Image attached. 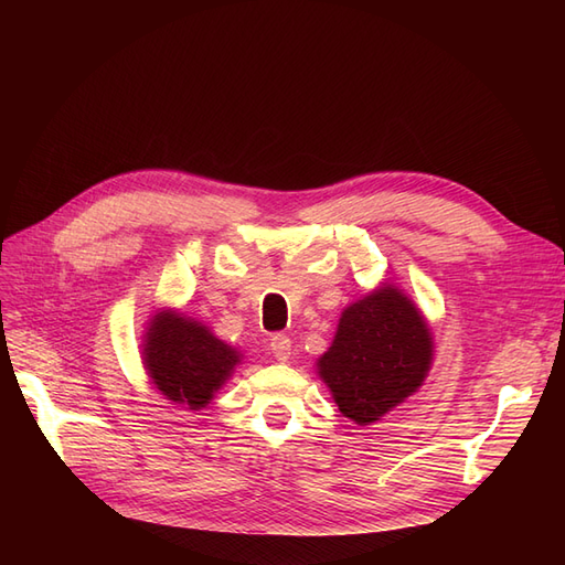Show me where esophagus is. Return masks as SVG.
I'll return each instance as SVG.
<instances>
[{"instance_id": "obj_1", "label": "esophagus", "mask_w": 565, "mask_h": 565, "mask_svg": "<svg viewBox=\"0 0 565 565\" xmlns=\"http://www.w3.org/2000/svg\"><path fill=\"white\" fill-rule=\"evenodd\" d=\"M270 353L276 355V361L287 363L292 358V341H289L287 334H273L270 339Z\"/></svg>"}]
</instances>
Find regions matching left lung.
I'll return each instance as SVG.
<instances>
[{"instance_id":"left-lung-1","label":"left lung","mask_w":565,"mask_h":565,"mask_svg":"<svg viewBox=\"0 0 565 565\" xmlns=\"http://www.w3.org/2000/svg\"><path fill=\"white\" fill-rule=\"evenodd\" d=\"M431 365L429 322L405 289L382 282L341 311L316 372L339 413L358 426H370L415 396Z\"/></svg>"}]
</instances>
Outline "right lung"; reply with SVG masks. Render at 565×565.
I'll return each mask as SVG.
<instances>
[{
  "label": "right lung",
  "instance_id": "1",
  "mask_svg": "<svg viewBox=\"0 0 565 565\" xmlns=\"http://www.w3.org/2000/svg\"><path fill=\"white\" fill-rule=\"evenodd\" d=\"M141 361L150 384L172 405L202 409L243 363V353L207 324L179 309H158L146 322Z\"/></svg>",
  "mask_w": 565,
  "mask_h": 565
}]
</instances>
